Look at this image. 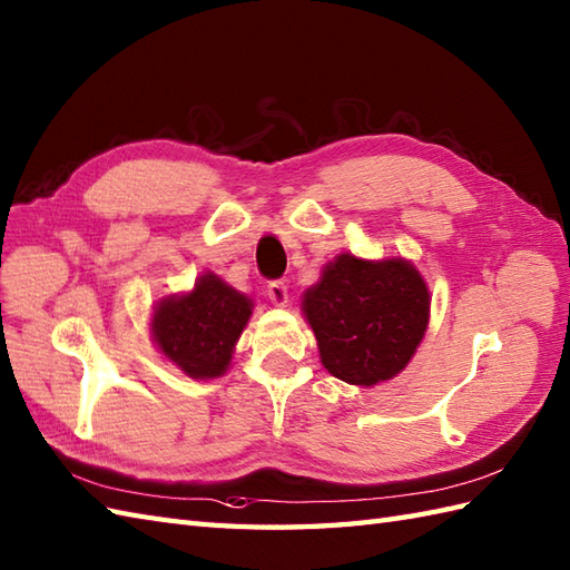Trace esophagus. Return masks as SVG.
I'll list each match as a JSON object with an SVG mask.
<instances>
[{
    "instance_id": "34e87169",
    "label": "esophagus",
    "mask_w": 570,
    "mask_h": 570,
    "mask_svg": "<svg viewBox=\"0 0 570 570\" xmlns=\"http://www.w3.org/2000/svg\"><path fill=\"white\" fill-rule=\"evenodd\" d=\"M267 296H269V301L274 303L276 308H284L286 303H288V286L284 282H272L267 286Z\"/></svg>"
}]
</instances>
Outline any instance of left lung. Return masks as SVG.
<instances>
[{"mask_svg": "<svg viewBox=\"0 0 570 570\" xmlns=\"http://www.w3.org/2000/svg\"><path fill=\"white\" fill-rule=\"evenodd\" d=\"M430 288L405 257L342 253L303 291L301 311L335 379L372 389L399 376L430 325Z\"/></svg>", "mask_w": 570, "mask_h": 570, "instance_id": "obj_1", "label": "left lung"}]
</instances>
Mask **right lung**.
<instances>
[{
	"label": "right lung",
	"mask_w": 570,
	"mask_h": 570,
	"mask_svg": "<svg viewBox=\"0 0 570 570\" xmlns=\"http://www.w3.org/2000/svg\"><path fill=\"white\" fill-rule=\"evenodd\" d=\"M255 301L204 272L184 294L157 301L150 337L167 362L196 381L218 379L230 368L235 345L253 315Z\"/></svg>",
	"instance_id": "1"
}]
</instances>
